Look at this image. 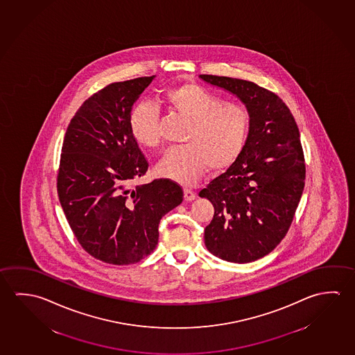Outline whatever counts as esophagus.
<instances>
[{"label": "esophagus", "instance_id": "34e87169", "mask_svg": "<svg viewBox=\"0 0 355 355\" xmlns=\"http://www.w3.org/2000/svg\"><path fill=\"white\" fill-rule=\"evenodd\" d=\"M197 198V194L191 191V189H184V199H186L187 202H192Z\"/></svg>", "mask_w": 355, "mask_h": 355}]
</instances>
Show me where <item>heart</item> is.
Returning a JSON list of instances; mask_svg holds the SVG:
<instances>
[{"mask_svg":"<svg viewBox=\"0 0 355 355\" xmlns=\"http://www.w3.org/2000/svg\"><path fill=\"white\" fill-rule=\"evenodd\" d=\"M171 111L188 121L183 144L163 156L158 175L182 186H194L209 167L223 171L238 159L250 128V112L223 100L194 83L171 87L163 93ZM130 131L139 145L156 148L161 144L158 112L147 104L137 105L130 115Z\"/></svg>","mask_w":355,"mask_h":355,"instance_id":"1","label":"heart"}]
</instances>
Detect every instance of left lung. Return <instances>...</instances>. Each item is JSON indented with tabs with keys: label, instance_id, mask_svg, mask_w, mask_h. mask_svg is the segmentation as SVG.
<instances>
[{
	"label": "left lung",
	"instance_id": "1",
	"mask_svg": "<svg viewBox=\"0 0 355 355\" xmlns=\"http://www.w3.org/2000/svg\"><path fill=\"white\" fill-rule=\"evenodd\" d=\"M199 78L235 95L250 112L248 140L238 159L199 192L214 207L204 243L221 260L255 261L285 238L302 196L306 167L300 131L287 105L255 83Z\"/></svg>",
	"mask_w": 355,
	"mask_h": 355
}]
</instances>
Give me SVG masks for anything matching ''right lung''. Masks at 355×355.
Listing matches in <instances>:
<instances>
[{"instance_id":"right-lung-1","label":"right lung","mask_w":355,"mask_h":355,"mask_svg":"<svg viewBox=\"0 0 355 355\" xmlns=\"http://www.w3.org/2000/svg\"><path fill=\"white\" fill-rule=\"evenodd\" d=\"M156 76L112 83L76 111L59 164V202L83 249L128 265L156 249L158 224L183 200L169 180L132 187L148 162L130 131L132 106Z\"/></svg>"}]
</instances>
